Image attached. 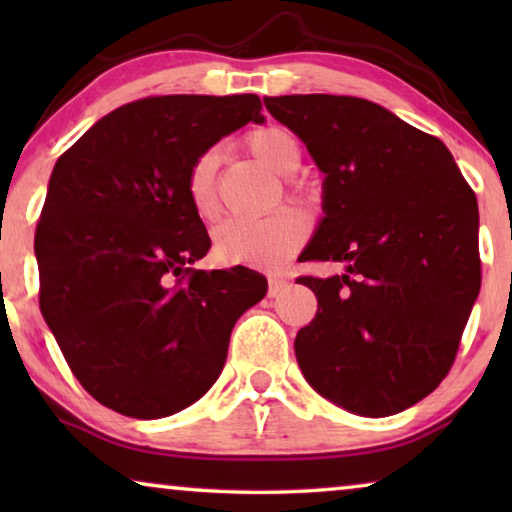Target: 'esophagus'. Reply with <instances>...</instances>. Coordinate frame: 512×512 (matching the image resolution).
I'll return each mask as SVG.
<instances>
[{
	"label": "esophagus",
	"mask_w": 512,
	"mask_h": 512,
	"mask_svg": "<svg viewBox=\"0 0 512 512\" xmlns=\"http://www.w3.org/2000/svg\"><path fill=\"white\" fill-rule=\"evenodd\" d=\"M286 289H289V279H284V277H270V291H268L270 298L282 296V293H284Z\"/></svg>",
	"instance_id": "34e87169"
}]
</instances>
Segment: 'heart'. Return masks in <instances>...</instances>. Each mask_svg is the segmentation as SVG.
<instances>
[{
    "label": "heart",
    "mask_w": 512,
    "mask_h": 512,
    "mask_svg": "<svg viewBox=\"0 0 512 512\" xmlns=\"http://www.w3.org/2000/svg\"><path fill=\"white\" fill-rule=\"evenodd\" d=\"M249 153L279 177L298 172L303 151L293 132L279 125L251 130L247 139ZM216 151H205L193 160L186 174L188 205L202 221L214 219L216 207ZM291 193L300 188L286 181ZM310 233V221L293 207H282L263 219H228L214 230V256L226 265H254V268H275L284 263Z\"/></svg>",
    "instance_id": "b5f03b06"
}]
</instances>
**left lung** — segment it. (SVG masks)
<instances>
[{"mask_svg": "<svg viewBox=\"0 0 512 512\" xmlns=\"http://www.w3.org/2000/svg\"><path fill=\"white\" fill-rule=\"evenodd\" d=\"M324 177V219L303 261L345 275L298 277L319 310L296 359L321 396L361 417L429 396L457 356L480 291L478 200L438 137L349 95L263 97Z\"/></svg>", "mask_w": 512, "mask_h": 512, "instance_id": "left-lung-1", "label": "left lung"}]
</instances>
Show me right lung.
<instances>
[{
	"label": "right lung",
	"mask_w": 512,
	"mask_h": 512,
	"mask_svg": "<svg viewBox=\"0 0 512 512\" xmlns=\"http://www.w3.org/2000/svg\"><path fill=\"white\" fill-rule=\"evenodd\" d=\"M258 95H156L100 118L53 167L34 254L39 307L76 380L121 415L188 408L221 375L261 272L195 270L212 247L188 205L200 153L249 121Z\"/></svg>",
	"instance_id": "1"
}]
</instances>
